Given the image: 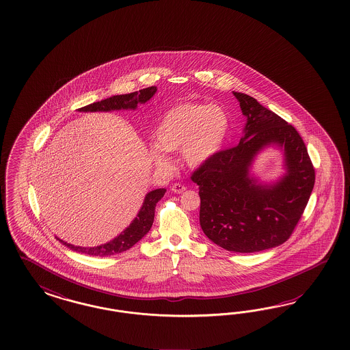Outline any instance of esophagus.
<instances>
[{
	"label": "esophagus",
	"mask_w": 350,
	"mask_h": 350,
	"mask_svg": "<svg viewBox=\"0 0 350 350\" xmlns=\"http://www.w3.org/2000/svg\"><path fill=\"white\" fill-rule=\"evenodd\" d=\"M185 190H186V187H185L183 185H180V183H174V185L172 186V191H173L174 193H182Z\"/></svg>",
	"instance_id": "esophagus-1"
}]
</instances>
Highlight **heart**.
Here are the masks:
<instances>
[{"label":"heart","instance_id":"obj_1","mask_svg":"<svg viewBox=\"0 0 350 350\" xmlns=\"http://www.w3.org/2000/svg\"><path fill=\"white\" fill-rule=\"evenodd\" d=\"M230 119L222 106L183 103L170 107L160 119L154 136L158 146L150 148V157L158 165H167L164 151L182 148V158L191 168H199L212 160L226 142Z\"/></svg>","mask_w":350,"mask_h":350}]
</instances>
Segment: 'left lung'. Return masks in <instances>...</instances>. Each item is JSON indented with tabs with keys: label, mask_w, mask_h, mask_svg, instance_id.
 Wrapping results in <instances>:
<instances>
[{
	"label": "left lung",
	"mask_w": 350,
	"mask_h": 350,
	"mask_svg": "<svg viewBox=\"0 0 350 350\" xmlns=\"http://www.w3.org/2000/svg\"><path fill=\"white\" fill-rule=\"evenodd\" d=\"M246 117L244 136L191 176L199 186L200 226L214 244L234 253H256L291 236L314 186V168L297 129L254 97L233 92ZM275 146L286 173L262 184L250 173L256 155Z\"/></svg>",
	"instance_id": "obj_1"
}]
</instances>
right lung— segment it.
<instances>
[{"mask_svg": "<svg viewBox=\"0 0 350 350\" xmlns=\"http://www.w3.org/2000/svg\"><path fill=\"white\" fill-rule=\"evenodd\" d=\"M157 87L151 85L148 88L139 90L132 94L126 95L111 96L105 100L97 101L91 105L83 106L78 109V111L82 113H94V111H113V110H135L137 104H145L157 92ZM165 189H157L150 191L145 196L144 204L139 209L136 218L128 226L127 228L122 233H119L116 239L110 240L106 244L92 246V247H83V246H75L73 244H68L62 239L56 237L62 244L69 247L70 250L81 253V254L92 255V256H107V255L119 254L128 249H131L135 244L150 231L154 215H155V206L157 202L164 196Z\"/></svg>", "mask_w": 350, "mask_h": 350, "instance_id": "obj_1", "label": "right lung"}]
</instances>
